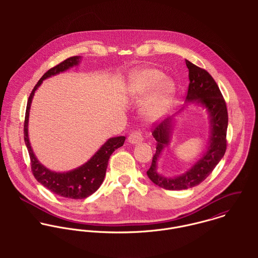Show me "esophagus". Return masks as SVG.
I'll return each instance as SVG.
<instances>
[{
  "label": "esophagus",
  "instance_id": "34e87169",
  "mask_svg": "<svg viewBox=\"0 0 258 258\" xmlns=\"http://www.w3.org/2000/svg\"><path fill=\"white\" fill-rule=\"evenodd\" d=\"M143 141V137L142 134L138 131H135L133 133L130 134V136L128 137V142L132 145H138Z\"/></svg>",
  "mask_w": 258,
  "mask_h": 258
}]
</instances>
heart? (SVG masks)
<instances>
[{
    "mask_svg": "<svg viewBox=\"0 0 258 258\" xmlns=\"http://www.w3.org/2000/svg\"><path fill=\"white\" fill-rule=\"evenodd\" d=\"M153 88L154 90L143 105L144 116L150 121L158 119L167 108L176 91L175 83L156 69L146 68L130 74L126 87L129 98L140 100Z\"/></svg>",
    "mask_w": 258,
    "mask_h": 258,
    "instance_id": "b5f03b06",
    "label": "heart"
}]
</instances>
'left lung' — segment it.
Masks as SVG:
<instances>
[{"label":"left lung","instance_id":"left-lung-1","mask_svg":"<svg viewBox=\"0 0 258 258\" xmlns=\"http://www.w3.org/2000/svg\"><path fill=\"white\" fill-rule=\"evenodd\" d=\"M188 70V89L185 103L171 117L159 124L152 135L157 142L156 153L152 165L147 171L148 178L160 187L180 190L201 184L213 172L220 163L226 149L227 109L222 98L221 90L212 75L185 59ZM201 107L207 112L210 124L209 143L204 154L184 173L176 177H166L157 172V162L163 151L170 143L172 130L179 114L189 105Z\"/></svg>","mask_w":258,"mask_h":258}]
</instances>
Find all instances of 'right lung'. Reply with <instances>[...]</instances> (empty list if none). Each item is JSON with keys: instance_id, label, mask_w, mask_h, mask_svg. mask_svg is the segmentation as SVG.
Returning <instances> with one entry per match:
<instances>
[{"instance_id": "obj_1", "label": "right lung", "mask_w": 258, "mask_h": 258, "mask_svg": "<svg viewBox=\"0 0 258 258\" xmlns=\"http://www.w3.org/2000/svg\"><path fill=\"white\" fill-rule=\"evenodd\" d=\"M81 59V56L70 57L43 74V76L38 80L37 85L35 86L29 97L24 126L25 143L30 154L32 171L37 182L55 195L74 200L86 199L99 188L104 180L108 160L112 153L116 149L123 146L126 138L124 136L109 138L93 154V156L87 162H85L81 166L67 172H55L46 168L38 161L32 148L29 138V118L33 98L38 87L41 85L42 81L51 76L62 74L74 67H77L80 63Z\"/></svg>"}]
</instances>
